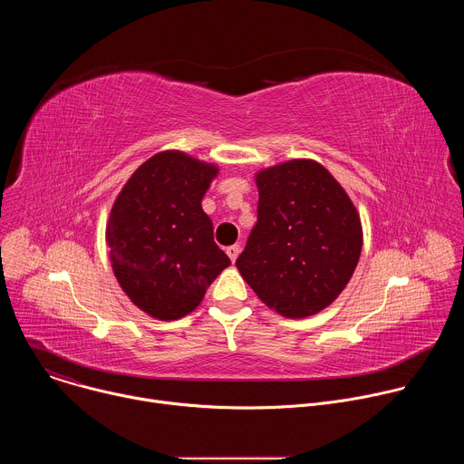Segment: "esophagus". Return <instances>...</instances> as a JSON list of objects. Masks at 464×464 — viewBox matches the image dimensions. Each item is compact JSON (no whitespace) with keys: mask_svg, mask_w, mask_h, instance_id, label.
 I'll use <instances>...</instances> for the list:
<instances>
[{"mask_svg":"<svg viewBox=\"0 0 464 464\" xmlns=\"http://www.w3.org/2000/svg\"><path fill=\"white\" fill-rule=\"evenodd\" d=\"M226 253H227V256L231 258V262H235V260H237V256H238V253H240V246H238V244L229 246V247L226 249Z\"/></svg>","mask_w":464,"mask_h":464,"instance_id":"esophagus-1","label":"esophagus"}]
</instances>
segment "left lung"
<instances>
[{
	"instance_id": "obj_1",
	"label": "left lung",
	"mask_w": 464,
	"mask_h": 464,
	"mask_svg": "<svg viewBox=\"0 0 464 464\" xmlns=\"http://www.w3.org/2000/svg\"><path fill=\"white\" fill-rule=\"evenodd\" d=\"M256 224L237 258L256 297L288 319L314 315L349 285L363 246L360 213L340 181L314 160L255 174Z\"/></svg>"
}]
</instances>
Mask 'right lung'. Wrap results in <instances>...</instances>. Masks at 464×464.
<instances>
[{"mask_svg": "<svg viewBox=\"0 0 464 464\" xmlns=\"http://www.w3.org/2000/svg\"><path fill=\"white\" fill-rule=\"evenodd\" d=\"M220 169L181 150L149 158L128 178L106 222L113 276L160 321L190 314L231 260L213 240L202 200Z\"/></svg>", "mask_w": 464, "mask_h": 464, "instance_id": "add662e5", "label": "right lung"}]
</instances>
